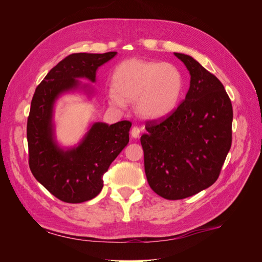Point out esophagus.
<instances>
[{
	"instance_id": "1",
	"label": "esophagus",
	"mask_w": 262,
	"mask_h": 262,
	"mask_svg": "<svg viewBox=\"0 0 262 262\" xmlns=\"http://www.w3.org/2000/svg\"><path fill=\"white\" fill-rule=\"evenodd\" d=\"M140 132H141V129L139 128V126H133L131 130V137L133 139H138L140 137Z\"/></svg>"
}]
</instances>
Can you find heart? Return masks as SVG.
Returning <instances> with one entry per match:
<instances>
[{"instance_id":"1","label":"heart","mask_w":262,"mask_h":262,"mask_svg":"<svg viewBox=\"0 0 262 262\" xmlns=\"http://www.w3.org/2000/svg\"><path fill=\"white\" fill-rule=\"evenodd\" d=\"M114 89L107 97L110 104L124 107L137 100L139 114L147 119L168 116L179 105L185 89L184 76L170 63L128 59L119 64L113 75Z\"/></svg>"}]
</instances>
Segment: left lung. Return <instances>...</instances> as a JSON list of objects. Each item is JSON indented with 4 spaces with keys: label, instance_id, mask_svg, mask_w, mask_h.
Returning <instances> with one entry per match:
<instances>
[{
    "label": "left lung",
    "instance_id": "8db88e82",
    "mask_svg": "<svg viewBox=\"0 0 262 262\" xmlns=\"http://www.w3.org/2000/svg\"><path fill=\"white\" fill-rule=\"evenodd\" d=\"M190 73L185 100L167 117L146 121L141 137L153 191L167 200L191 196L219 178L232 145L233 107L219 78L192 57L173 53Z\"/></svg>",
    "mask_w": 262,
    "mask_h": 262
}]
</instances>
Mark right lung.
Returning <instances> with one entry per match:
<instances>
[{"mask_svg": "<svg viewBox=\"0 0 262 262\" xmlns=\"http://www.w3.org/2000/svg\"><path fill=\"white\" fill-rule=\"evenodd\" d=\"M117 52L73 53L50 70L38 85L27 120L29 167L34 177L59 200L81 203L92 200L104 187L102 176L129 143L130 121L114 124L94 122L77 145L62 147L55 138L54 105L70 92L93 94L89 84L96 82L99 67Z\"/></svg>", "mask_w": 262, "mask_h": 262, "instance_id": "obj_1", "label": "right lung"}]
</instances>
